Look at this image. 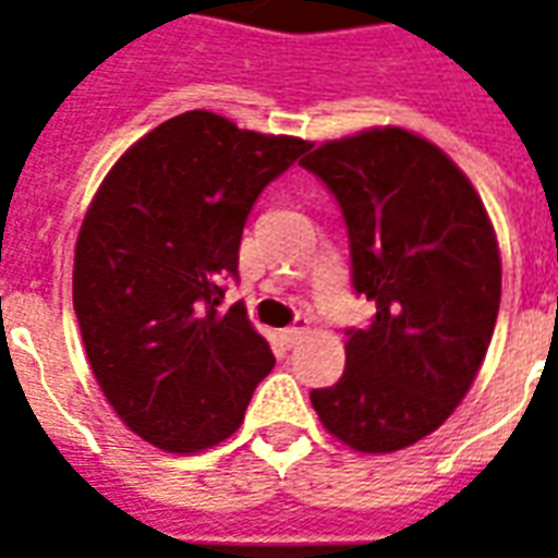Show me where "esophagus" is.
<instances>
[{
	"instance_id": "obj_1",
	"label": "esophagus",
	"mask_w": 558,
	"mask_h": 558,
	"mask_svg": "<svg viewBox=\"0 0 558 558\" xmlns=\"http://www.w3.org/2000/svg\"><path fill=\"white\" fill-rule=\"evenodd\" d=\"M306 332H308V324H306V320H296V324H291V327H288V329H284V332H282L284 344H288V348H294L296 341L303 339Z\"/></svg>"
}]
</instances>
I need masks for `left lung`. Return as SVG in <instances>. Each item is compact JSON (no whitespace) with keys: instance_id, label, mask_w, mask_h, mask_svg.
Wrapping results in <instances>:
<instances>
[{"instance_id":"1","label":"left lung","mask_w":558,"mask_h":558,"mask_svg":"<svg viewBox=\"0 0 558 558\" xmlns=\"http://www.w3.org/2000/svg\"><path fill=\"white\" fill-rule=\"evenodd\" d=\"M336 195L356 294L374 300L348 329L339 384L312 389L320 425L365 454L408 449L470 392L494 336L502 262L470 178L434 142L372 128L303 157Z\"/></svg>"}]
</instances>
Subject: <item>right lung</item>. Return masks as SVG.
Returning a JSON list of instances; mask_svg holds the SVG:
<instances>
[{
	"label": "right lung",
	"instance_id": "obj_1",
	"mask_svg": "<svg viewBox=\"0 0 558 558\" xmlns=\"http://www.w3.org/2000/svg\"><path fill=\"white\" fill-rule=\"evenodd\" d=\"M306 148L193 109L130 145L92 198L73 312L104 396L150 446L193 454L231 437L274 368L222 296L255 198Z\"/></svg>",
	"mask_w": 558,
	"mask_h": 558
}]
</instances>
